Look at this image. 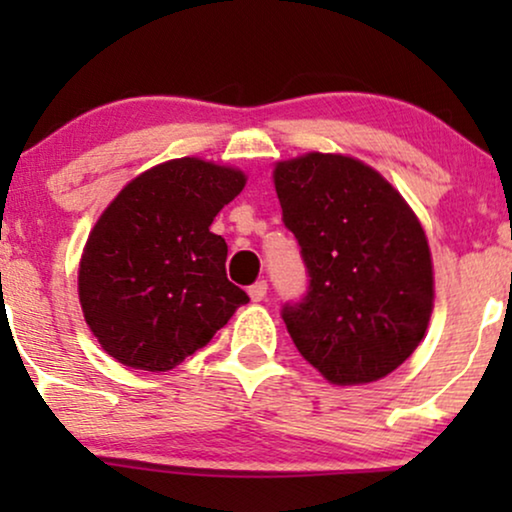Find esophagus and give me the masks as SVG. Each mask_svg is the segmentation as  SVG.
Masks as SVG:
<instances>
[{"instance_id": "obj_1", "label": "esophagus", "mask_w": 512, "mask_h": 512, "mask_svg": "<svg viewBox=\"0 0 512 512\" xmlns=\"http://www.w3.org/2000/svg\"><path fill=\"white\" fill-rule=\"evenodd\" d=\"M247 293H249V298L254 300V303H261V300L265 298V293H268V282H265V279H258L256 284L249 286Z\"/></svg>"}]
</instances>
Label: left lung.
Wrapping results in <instances>:
<instances>
[{
	"mask_svg": "<svg viewBox=\"0 0 512 512\" xmlns=\"http://www.w3.org/2000/svg\"><path fill=\"white\" fill-rule=\"evenodd\" d=\"M275 188L310 277L305 296L282 305L293 345L333 384L389 375L422 342L433 307L417 216L373 167L331 153L279 163Z\"/></svg>",
	"mask_w": 512,
	"mask_h": 512,
	"instance_id": "1",
	"label": "left lung"
}]
</instances>
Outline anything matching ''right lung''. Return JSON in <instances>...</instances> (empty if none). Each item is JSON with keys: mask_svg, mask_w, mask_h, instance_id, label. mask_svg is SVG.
I'll return each instance as SVG.
<instances>
[{"mask_svg": "<svg viewBox=\"0 0 512 512\" xmlns=\"http://www.w3.org/2000/svg\"><path fill=\"white\" fill-rule=\"evenodd\" d=\"M244 174L179 158L139 174L95 223L79 268L90 331L123 366L172 370L249 303L228 282V247L209 233Z\"/></svg>", "mask_w": 512, "mask_h": 512, "instance_id": "add662e5", "label": "right lung"}]
</instances>
